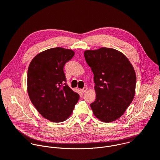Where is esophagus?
<instances>
[{"label": "esophagus", "mask_w": 160, "mask_h": 160, "mask_svg": "<svg viewBox=\"0 0 160 160\" xmlns=\"http://www.w3.org/2000/svg\"><path fill=\"white\" fill-rule=\"evenodd\" d=\"M87 89H88V88H87L86 87H84V88H82V89H81V92H82V93H85V92L87 91Z\"/></svg>", "instance_id": "1"}]
</instances>
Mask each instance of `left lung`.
<instances>
[{
	"label": "left lung",
	"instance_id": "8db88e82",
	"mask_svg": "<svg viewBox=\"0 0 160 160\" xmlns=\"http://www.w3.org/2000/svg\"><path fill=\"white\" fill-rule=\"evenodd\" d=\"M84 58L94 74L96 99L90 104L94 115L103 122L120 118L135 93L136 74L127 57L116 49L86 50Z\"/></svg>",
	"mask_w": 160,
	"mask_h": 160
}]
</instances>
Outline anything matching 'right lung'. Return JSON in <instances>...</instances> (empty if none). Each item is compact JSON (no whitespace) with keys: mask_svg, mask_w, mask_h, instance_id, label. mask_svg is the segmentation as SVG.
<instances>
[{"mask_svg":"<svg viewBox=\"0 0 160 160\" xmlns=\"http://www.w3.org/2000/svg\"><path fill=\"white\" fill-rule=\"evenodd\" d=\"M74 52L60 47L41 52L31 61L27 91L38 111L50 121L60 122L72 114L79 95L65 83L63 67Z\"/></svg>","mask_w":160,"mask_h":160,"instance_id":"right-lung-1","label":"right lung"}]
</instances>
